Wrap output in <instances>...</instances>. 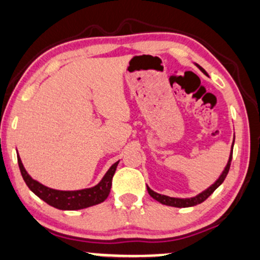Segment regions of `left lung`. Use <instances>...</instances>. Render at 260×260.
Masks as SVG:
<instances>
[{
	"mask_svg": "<svg viewBox=\"0 0 260 260\" xmlns=\"http://www.w3.org/2000/svg\"><path fill=\"white\" fill-rule=\"evenodd\" d=\"M196 66L200 68V70L205 75L208 76V73L205 72V70L202 68L201 66ZM234 140H235V136H234ZM234 140H233V143H232V151L231 154H229V159H228V162L225 165L224 170L222 171V173L220 177H218V179L215 181L214 184L210 185L208 188H205L204 191H202L201 193H198L197 196H193V197H190V198H175V197H170V196H165V194H160L157 193V192H155L151 190L149 186H147V190H148V193L150 194L151 197L154 198L155 201H157L159 203L164 204V205H168V207H175V208H188V207H194V205L197 204H201L203 203V202L207 200V198L210 196V194L214 192L216 188L220 186V185L223 183L225 177H227L228 172H229V167H231V162H232V156H233V147H234Z\"/></svg>",
	"mask_w": 260,
	"mask_h": 260,
	"instance_id": "8db88e82",
	"label": "left lung"
}]
</instances>
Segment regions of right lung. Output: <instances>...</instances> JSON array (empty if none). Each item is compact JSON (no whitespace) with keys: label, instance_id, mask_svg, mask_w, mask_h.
<instances>
[{"label":"right lung","instance_id":"add662e5","mask_svg":"<svg viewBox=\"0 0 260 260\" xmlns=\"http://www.w3.org/2000/svg\"><path fill=\"white\" fill-rule=\"evenodd\" d=\"M18 164L26 185L40 200H43L45 203H48L53 208L59 209V210H80V209H85L103 203L109 197L111 186H112L113 174L117 170L119 161L114 162L109 168V171L104 175L103 179L95 186L76 191L55 190V188L48 187L42 183H39V181L35 180L31 175L27 173L19 154Z\"/></svg>","mask_w":260,"mask_h":260}]
</instances>
